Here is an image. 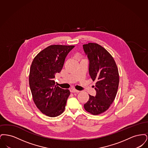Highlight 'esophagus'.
Wrapping results in <instances>:
<instances>
[{
  "instance_id": "esophagus-1",
  "label": "esophagus",
  "mask_w": 148,
  "mask_h": 148,
  "mask_svg": "<svg viewBox=\"0 0 148 148\" xmlns=\"http://www.w3.org/2000/svg\"><path fill=\"white\" fill-rule=\"evenodd\" d=\"M70 92H79V91L75 89H74V88H71V89H70Z\"/></svg>"
}]
</instances>
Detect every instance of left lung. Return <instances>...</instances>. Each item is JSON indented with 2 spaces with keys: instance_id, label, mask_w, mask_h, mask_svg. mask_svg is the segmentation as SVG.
<instances>
[{
  "instance_id": "left-lung-1",
  "label": "left lung",
  "mask_w": 148,
  "mask_h": 148,
  "mask_svg": "<svg viewBox=\"0 0 148 148\" xmlns=\"http://www.w3.org/2000/svg\"><path fill=\"white\" fill-rule=\"evenodd\" d=\"M83 46L89 61V75L92 81H97L96 95H89L84 107L97 115L107 110L115 98L119 83L118 69L113 56L101 45L89 42Z\"/></svg>"
}]
</instances>
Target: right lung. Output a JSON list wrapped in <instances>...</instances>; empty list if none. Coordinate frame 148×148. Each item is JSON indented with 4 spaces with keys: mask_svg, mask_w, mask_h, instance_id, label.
Wrapping results in <instances>:
<instances>
[{
    "mask_svg": "<svg viewBox=\"0 0 148 148\" xmlns=\"http://www.w3.org/2000/svg\"><path fill=\"white\" fill-rule=\"evenodd\" d=\"M74 47L50 45L37 54L31 65L29 82L33 101L42 114L50 117L63 113L70 95L68 89L55 85L54 78L62 71L66 56Z\"/></svg>",
    "mask_w": 148,
    "mask_h": 148,
    "instance_id": "obj_1",
    "label": "right lung"
}]
</instances>
